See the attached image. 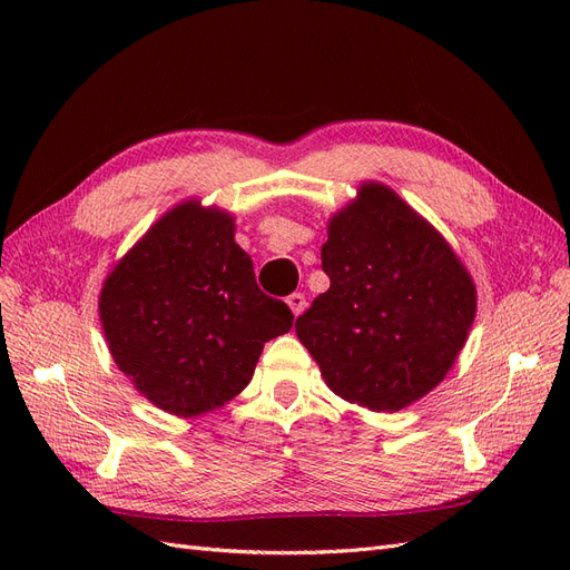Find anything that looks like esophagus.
Here are the masks:
<instances>
[{"mask_svg": "<svg viewBox=\"0 0 570 570\" xmlns=\"http://www.w3.org/2000/svg\"><path fill=\"white\" fill-rule=\"evenodd\" d=\"M287 306L292 308V314L299 316V314H304V308H306V297L302 295V292H292V295L287 297Z\"/></svg>", "mask_w": 570, "mask_h": 570, "instance_id": "esophagus-1", "label": "esophagus"}]
</instances>
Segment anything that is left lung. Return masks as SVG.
Masks as SVG:
<instances>
[{"label": "left lung", "instance_id": "8db88e82", "mask_svg": "<svg viewBox=\"0 0 570 570\" xmlns=\"http://www.w3.org/2000/svg\"><path fill=\"white\" fill-rule=\"evenodd\" d=\"M331 287L297 318L325 385L371 411H400L454 366L475 285L446 239L387 185L364 183L327 223Z\"/></svg>", "mask_w": 570, "mask_h": 570}]
</instances>
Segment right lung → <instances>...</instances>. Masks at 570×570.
Instances as JSON below:
<instances>
[{
	"label": "right lung",
	"instance_id": "1",
	"mask_svg": "<svg viewBox=\"0 0 570 570\" xmlns=\"http://www.w3.org/2000/svg\"><path fill=\"white\" fill-rule=\"evenodd\" d=\"M99 318L137 392L189 419L243 392L264 344L292 327L289 306L256 285L233 216L183 202L109 273Z\"/></svg>",
	"mask_w": 570,
	"mask_h": 570
}]
</instances>
